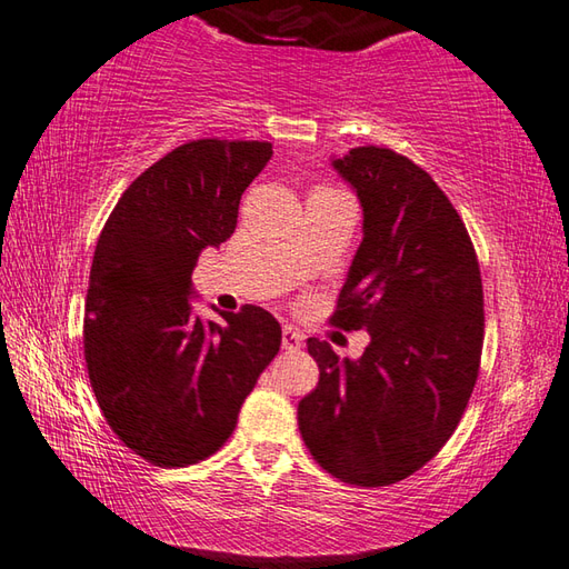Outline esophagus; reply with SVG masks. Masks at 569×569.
<instances>
[{
  "mask_svg": "<svg viewBox=\"0 0 569 569\" xmlns=\"http://www.w3.org/2000/svg\"><path fill=\"white\" fill-rule=\"evenodd\" d=\"M303 342H306L303 332L293 328V325H283V337H281L283 349H288V352H298V349L303 347Z\"/></svg>",
  "mask_w": 569,
  "mask_h": 569,
  "instance_id": "34e87169",
  "label": "esophagus"
}]
</instances>
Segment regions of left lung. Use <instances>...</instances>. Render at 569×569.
<instances>
[{"mask_svg":"<svg viewBox=\"0 0 569 569\" xmlns=\"http://www.w3.org/2000/svg\"><path fill=\"white\" fill-rule=\"evenodd\" d=\"M332 166L357 190L365 239L330 316L367 330L361 359L308 340L320 381L298 403L312 459L355 487H389L438 455L475 391L485 291L462 217L430 173L383 147Z\"/></svg>","mask_w":569,"mask_h":569,"instance_id":"left-lung-1","label":"left lung"}]
</instances>
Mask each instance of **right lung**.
<instances>
[{
	"mask_svg": "<svg viewBox=\"0 0 569 569\" xmlns=\"http://www.w3.org/2000/svg\"><path fill=\"white\" fill-rule=\"evenodd\" d=\"M271 153L269 141L183 143L122 192L94 247L84 365L107 426L156 467L220 450L281 347V325L263 308L217 325L188 300L200 251L232 237L241 192Z\"/></svg>",
	"mask_w": 569,
	"mask_h": 569,
	"instance_id": "right-lung-1",
	"label": "right lung"
}]
</instances>
